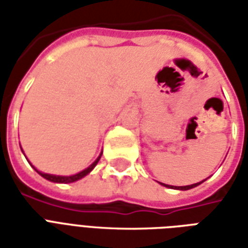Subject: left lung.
<instances>
[{"instance_id":"left-lung-1","label":"left lung","mask_w":248,"mask_h":248,"mask_svg":"<svg viewBox=\"0 0 248 248\" xmlns=\"http://www.w3.org/2000/svg\"><path fill=\"white\" fill-rule=\"evenodd\" d=\"M203 182V181H202ZM202 182H199V183H194V185H188V186H179V187H175V186H171L172 188H178V190H190V188H192V187H197L198 185H201ZM163 186H166V187H170L169 185H165V183H162Z\"/></svg>"}]
</instances>
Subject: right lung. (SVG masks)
Listing matches in <instances>:
<instances>
[{
    "mask_svg": "<svg viewBox=\"0 0 248 248\" xmlns=\"http://www.w3.org/2000/svg\"><path fill=\"white\" fill-rule=\"evenodd\" d=\"M102 155V154H101ZM101 155L98 156L97 161L93 163L92 166H89L87 169H85L83 171L78 172V174H76V175H71V177H60V175H51V174H44V172H40L37 171L40 175H42V177L45 178V179H47V181H50V182H57V183H71V182H76V181H78V179H81V178H83L85 175H87L89 172L92 171L93 169L95 167V165L98 163V161H99V158H101Z\"/></svg>",
    "mask_w": 248,
    "mask_h": 248,
    "instance_id": "right-lung-1",
    "label": "right lung"
}]
</instances>
